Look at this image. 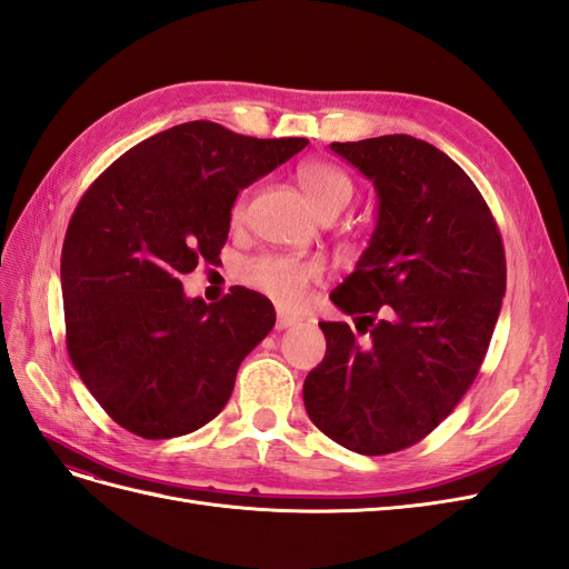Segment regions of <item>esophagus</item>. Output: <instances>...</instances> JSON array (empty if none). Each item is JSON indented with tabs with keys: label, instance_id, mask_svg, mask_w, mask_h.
Segmentation results:
<instances>
[{
	"label": "esophagus",
	"instance_id": "esophagus-1",
	"mask_svg": "<svg viewBox=\"0 0 569 569\" xmlns=\"http://www.w3.org/2000/svg\"><path fill=\"white\" fill-rule=\"evenodd\" d=\"M299 322V318L297 316H289V313H278V330H287V327H291V325H297Z\"/></svg>",
	"mask_w": 569,
	"mask_h": 569
}]
</instances>
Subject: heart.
Returning <instances> with one entry per match:
<instances>
[{"label":"heart","mask_w":569,"mask_h":569,"mask_svg":"<svg viewBox=\"0 0 569 569\" xmlns=\"http://www.w3.org/2000/svg\"><path fill=\"white\" fill-rule=\"evenodd\" d=\"M299 184L311 199L316 211L330 213L347 209L353 197V182L341 168L327 161H303L299 166ZM244 213V203L239 201L234 218ZM322 263L316 258H291V256H258L242 268V280L282 306H297L308 284L322 278Z\"/></svg>","instance_id":"obj_1"}]
</instances>
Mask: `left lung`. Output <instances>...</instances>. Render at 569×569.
<instances>
[{
	"label": "left lung",
	"instance_id": "8db88e82",
	"mask_svg": "<svg viewBox=\"0 0 569 569\" xmlns=\"http://www.w3.org/2000/svg\"><path fill=\"white\" fill-rule=\"evenodd\" d=\"M330 149L377 192L368 249L330 295L368 339L320 322L327 351L303 403L343 449L385 456L425 439L475 382L501 313L506 253L485 197L437 147L382 134Z\"/></svg>",
	"mask_w": 569,
	"mask_h": 569
}]
</instances>
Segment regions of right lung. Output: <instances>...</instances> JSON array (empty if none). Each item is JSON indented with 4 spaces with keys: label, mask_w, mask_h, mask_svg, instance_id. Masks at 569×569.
Instances as JSON below:
<instances>
[{
    "label": "right lung",
    "mask_w": 569,
    "mask_h": 569,
    "mask_svg": "<svg viewBox=\"0 0 569 569\" xmlns=\"http://www.w3.org/2000/svg\"><path fill=\"white\" fill-rule=\"evenodd\" d=\"M306 144L192 120L126 151L82 194L61 251L66 347L128 432L182 437L226 408L274 308L247 287L187 299L180 274L220 261L237 194Z\"/></svg>",
    "instance_id": "add662e5"
}]
</instances>
